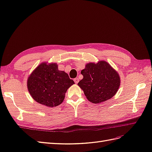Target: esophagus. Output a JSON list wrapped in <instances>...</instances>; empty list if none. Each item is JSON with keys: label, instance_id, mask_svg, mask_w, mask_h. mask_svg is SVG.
I'll use <instances>...</instances> for the list:
<instances>
[{"label": "esophagus", "instance_id": "1", "mask_svg": "<svg viewBox=\"0 0 152 152\" xmlns=\"http://www.w3.org/2000/svg\"><path fill=\"white\" fill-rule=\"evenodd\" d=\"M74 81H75V83H78V82H79V79L77 78V77H76V78L74 79Z\"/></svg>", "mask_w": 152, "mask_h": 152}]
</instances>
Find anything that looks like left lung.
I'll return each mask as SVG.
<instances>
[{
  "label": "left lung",
  "instance_id": "obj_1",
  "mask_svg": "<svg viewBox=\"0 0 152 152\" xmlns=\"http://www.w3.org/2000/svg\"><path fill=\"white\" fill-rule=\"evenodd\" d=\"M81 74L83 77L77 85L83 91L87 99L93 104L110 99L117 92L121 84L118 72L105 61L87 63Z\"/></svg>",
  "mask_w": 152,
  "mask_h": 152
}]
</instances>
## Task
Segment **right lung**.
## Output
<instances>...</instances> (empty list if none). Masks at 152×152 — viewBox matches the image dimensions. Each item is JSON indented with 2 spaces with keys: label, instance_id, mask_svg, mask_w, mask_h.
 <instances>
[{
  "label": "right lung",
  "instance_id": "1",
  "mask_svg": "<svg viewBox=\"0 0 152 152\" xmlns=\"http://www.w3.org/2000/svg\"><path fill=\"white\" fill-rule=\"evenodd\" d=\"M75 83L64 71L58 70L56 63H42L27 81L28 90L35 101L47 107L61 104L65 93Z\"/></svg>",
  "mask_w": 152,
  "mask_h": 152
}]
</instances>
